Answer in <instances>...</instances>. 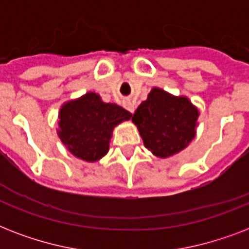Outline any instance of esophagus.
Masks as SVG:
<instances>
[{"label":"esophagus","mask_w":249,"mask_h":249,"mask_svg":"<svg viewBox=\"0 0 249 249\" xmlns=\"http://www.w3.org/2000/svg\"><path fill=\"white\" fill-rule=\"evenodd\" d=\"M124 107L126 109H128L129 112H134V109H136V107H134V103H133V102H130V101H126V102H124Z\"/></svg>","instance_id":"esophagus-1"}]
</instances>
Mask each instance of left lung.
<instances>
[{
	"label": "left lung",
	"instance_id": "8db88e82",
	"mask_svg": "<svg viewBox=\"0 0 249 249\" xmlns=\"http://www.w3.org/2000/svg\"><path fill=\"white\" fill-rule=\"evenodd\" d=\"M199 109L185 95H173L152 88L138 106L132 121L137 125L144 147L166 159L185 150L196 136Z\"/></svg>",
	"mask_w": 249,
	"mask_h": 249
}]
</instances>
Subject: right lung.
Returning <instances> with one entry per match:
<instances>
[{
    "label": "right lung",
    "mask_w": 249,
    "mask_h": 249,
    "mask_svg": "<svg viewBox=\"0 0 249 249\" xmlns=\"http://www.w3.org/2000/svg\"><path fill=\"white\" fill-rule=\"evenodd\" d=\"M58 117L56 133L66 148L77 159L95 163L108 152L115 126L130 120L132 113L116 103H106L99 94L88 91L66 102Z\"/></svg>",
    "instance_id": "1"
}]
</instances>
